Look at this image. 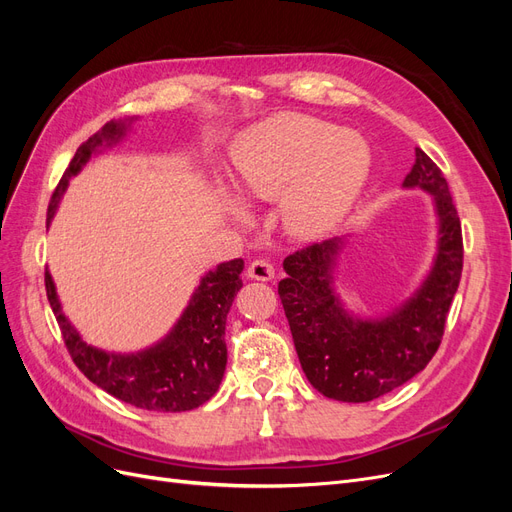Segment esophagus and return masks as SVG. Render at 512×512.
Here are the masks:
<instances>
[{
    "mask_svg": "<svg viewBox=\"0 0 512 512\" xmlns=\"http://www.w3.org/2000/svg\"><path fill=\"white\" fill-rule=\"evenodd\" d=\"M247 277L258 282H269L275 277V269L269 260H254L250 267H247Z\"/></svg>",
    "mask_w": 512,
    "mask_h": 512,
    "instance_id": "34e87169",
    "label": "esophagus"
}]
</instances>
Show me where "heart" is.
<instances>
[{"label": "heart", "instance_id": "obj_1", "mask_svg": "<svg viewBox=\"0 0 512 512\" xmlns=\"http://www.w3.org/2000/svg\"><path fill=\"white\" fill-rule=\"evenodd\" d=\"M235 190L222 194L237 213L247 203L280 201V220L292 239L331 235L359 203L371 175V149L363 136L333 123L282 113L245 130L232 147Z\"/></svg>", "mask_w": 512, "mask_h": 512}]
</instances>
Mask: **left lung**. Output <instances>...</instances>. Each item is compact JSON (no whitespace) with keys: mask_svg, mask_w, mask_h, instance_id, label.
Listing matches in <instances>:
<instances>
[{"mask_svg":"<svg viewBox=\"0 0 512 512\" xmlns=\"http://www.w3.org/2000/svg\"><path fill=\"white\" fill-rule=\"evenodd\" d=\"M404 190L431 196L436 250L429 271L404 301L378 316L354 314L337 284L348 237H335L284 260L277 286L303 374L329 399L365 404L414 378L436 354L457 292L463 243L457 209L442 170L416 149Z\"/></svg>","mask_w":512,"mask_h":512,"instance_id":"8db88e82","label":"left lung"}]
</instances>
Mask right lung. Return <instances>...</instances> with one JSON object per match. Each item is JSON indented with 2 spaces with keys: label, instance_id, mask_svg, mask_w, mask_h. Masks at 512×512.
<instances>
[{
  "label": "right lung",
  "instance_id": "add662e5",
  "mask_svg": "<svg viewBox=\"0 0 512 512\" xmlns=\"http://www.w3.org/2000/svg\"><path fill=\"white\" fill-rule=\"evenodd\" d=\"M138 117L113 119L76 149L70 166L61 177L51 198L46 228L51 226L59 200L66 194L68 183L83 166L100 156L102 151L117 147L132 132ZM243 258L220 262L218 267L200 277L188 305L170 327V331L143 350L113 352L87 344L64 314L53 275L46 271V297L55 312L59 329L72 361L83 374L130 406L158 412H185L203 406L218 393L226 371V316L241 290Z\"/></svg>",
  "mask_w": 512,
  "mask_h": 512
}]
</instances>
